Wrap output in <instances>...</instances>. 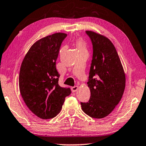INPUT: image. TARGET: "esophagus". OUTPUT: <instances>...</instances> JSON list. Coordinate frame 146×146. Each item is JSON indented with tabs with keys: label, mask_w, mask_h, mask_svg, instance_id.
<instances>
[{
	"label": "esophagus",
	"mask_w": 146,
	"mask_h": 146,
	"mask_svg": "<svg viewBox=\"0 0 146 146\" xmlns=\"http://www.w3.org/2000/svg\"><path fill=\"white\" fill-rule=\"evenodd\" d=\"M77 90H78V86H75L71 87V90H72L73 92H75Z\"/></svg>",
	"instance_id": "esophagus-1"
}]
</instances>
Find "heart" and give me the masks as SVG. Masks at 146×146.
I'll return each mask as SVG.
<instances>
[{
    "label": "heart",
    "instance_id": "heart-1",
    "mask_svg": "<svg viewBox=\"0 0 146 146\" xmlns=\"http://www.w3.org/2000/svg\"><path fill=\"white\" fill-rule=\"evenodd\" d=\"M76 45H77V47L78 50H79V51L86 50L85 42H84L82 40L79 39V40H77V42H76Z\"/></svg>",
    "mask_w": 146,
    "mask_h": 146
}]
</instances>
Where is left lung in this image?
Wrapping results in <instances>:
<instances>
[{"mask_svg":"<svg viewBox=\"0 0 146 146\" xmlns=\"http://www.w3.org/2000/svg\"><path fill=\"white\" fill-rule=\"evenodd\" d=\"M86 33L92 44V60L88 86L90 98L80 102L82 110L92 118L108 116L121 100L125 88V75L114 45L106 36L90 31Z\"/></svg>","mask_w":146,"mask_h":146,"instance_id":"8db88e82","label":"left lung"}]
</instances>
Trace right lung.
Listing matches in <instances>:
<instances>
[{
  "label": "right lung",
  "instance_id": "1",
  "mask_svg": "<svg viewBox=\"0 0 146 146\" xmlns=\"http://www.w3.org/2000/svg\"><path fill=\"white\" fill-rule=\"evenodd\" d=\"M67 34L57 33L40 39L30 48L21 64L19 86L26 106L42 119L54 118L62 110L69 88L58 84L56 62Z\"/></svg>",
  "mask_w": 146,
  "mask_h": 146
}]
</instances>
